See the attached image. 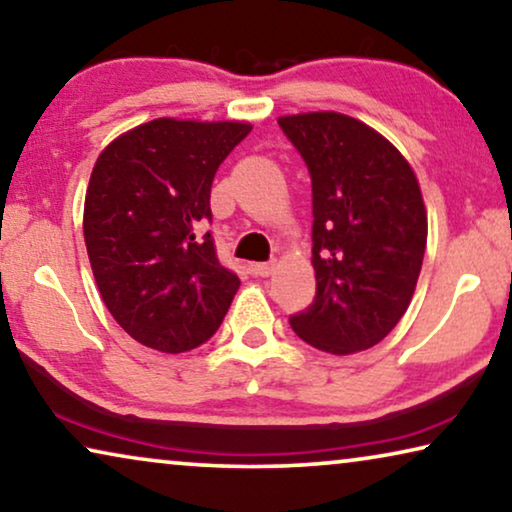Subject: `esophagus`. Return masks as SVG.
<instances>
[{
    "instance_id": "esophagus-1",
    "label": "esophagus",
    "mask_w": 512,
    "mask_h": 512,
    "mask_svg": "<svg viewBox=\"0 0 512 512\" xmlns=\"http://www.w3.org/2000/svg\"><path fill=\"white\" fill-rule=\"evenodd\" d=\"M253 271H255V276L266 278V276H271L273 271H276V262H259V264L253 266Z\"/></svg>"
}]
</instances>
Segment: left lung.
I'll use <instances>...</instances> for the list:
<instances>
[{
	"mask_svg": "<svg viewBox=\"0 0 512 512\" xmlns=\"http://www.w3.org/2000/svg\"><path fill=\"white\" fill-rule=\"evenodd\" d=\"M313 181L318 290L290 318L301 341L329 355L373 348L413 299L427 248L417 176L383 134L336 111L280 115Z\"/></svg>",
	"mask_w": 512,
	"mask_h": 512,
	"instance_id": "8db88e82",
	"label": "left lung"
}]
</instances>
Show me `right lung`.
I'll list each match as a JSON object with an SVG mask.
<instances>
[{
    "label": "right lung",
    "instance_id": "obj_1",
    "mask_svg": "<svg viewBox=\"0 0 512 512\" xmlns=\"http://www.w3.org/2000/svg\"><path fill=\"white\" fill-rule=\"evenodd\" d=\"M253 125L157 118L99 153L83 236L99 294L134 341L178 355L208 341L241 280L215 257L211 185Z\"/></svg>",
    "mask_w": 512,
    "mask_h": 512
}]
</instances>
